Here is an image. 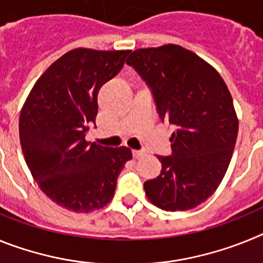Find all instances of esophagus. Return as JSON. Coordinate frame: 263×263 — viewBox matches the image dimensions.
<instances>
[{
  "label": "esophagus",
  "instance_id": "34e87169",
  "mask_svg": "<svg viewBox=\"0 0 263 263\" xmlns=\"http://www.w3.org/2000/svg\"><path fill=\"white\" fill-rule=\"evenodd\" d=\"M143 157L142 152H138V150H133V158L134 159H139V158Z\"/></svg>",
  "mask_w": 263,
  "mask_h": 263
}]
</instances>
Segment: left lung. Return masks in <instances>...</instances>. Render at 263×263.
<instances>
[{"label": "left lung", "instance_id": "1", "mask_svg": "<svg viewBox=\"0 0 263 263\" xmlns=\"http://www.w3.org/2000/svg\"><path fill=\"white\" fill-rule=\"evenodd\" d=\"M126 64L150 88L160 121L174 129L171 155L158 157L162 171L145 182L146 196L160 210H192L217 190L236 145L238 120L227 84L176 45L136 50Z\"/></svg>", "mask_w": 263, "mask_h": 263}]
</instances>
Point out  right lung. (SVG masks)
<instances>
[{"mask_svg":"<svg viewBox=\"0 0 263 263\" xmlns=\"http://www.w3.org/2000/svg\"><path fill=\"white\" fill-rule=\"evenodd\" d=\"M130 51L76 48L52 63L32 87L20 116L22 153L53 203L88 213L113 199L132 152L85 141L96 126L97 93L124 67Z\"/></svg>","mask_w":263,"mask_h":263,"instance_id":"obj_1","label":"right lung"}]
</instances>
